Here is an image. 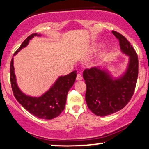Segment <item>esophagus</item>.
Listing matches in <instances>:
<instances>
[{"label": "esophagus", "mask_w": 149, "mask_h": 149, "mask_svg": "<svg viewBox=\"0 0 149 149\" xmlns=\"http://www.w3.org/2000/svg\"><path fill=\"white\" fill-rule=\"evenodd\" d=\"M82 79H83L82 76H81L80 73H78V74L77 75V76H76V80H77V81H81Z\"/></svg>", "instance_id": "obj_1"}]
</instances>
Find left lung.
I'll list each match as a JSON object with an SVG mask.
<instances>
[{"mask_svg": "<svg viewBox=\"0 0 149 149\" xmlns=\"http://www.w3.org/2000/svg\"><path fill=\"white\" fill-rule=\"evenodd\" d=\"M112 34L120 41V50L128 56L125 70L117 76L102 67L86 69L83 76L86 81V101L88 108L100 117L115 113L127 105L133 95L138 77L139 61L130 42L118 32Z\"/></svg>", "mask_w": 149, "mask_h": 149, "instance_id": "1", "label": "left lung"}]
</instances>
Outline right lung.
I'll list each match as a JSON object with an SVG mask.
<instances>
[{"label": "right lung", "mask_w": 149, "mask_h": 149, "mask_svg": "<svg viewBox=\"0 0 149 149\" xmlns=\"http://www.w3.org/2000/svg\"><path fill=\"white\" fill-rule=\"evenodd\" d=\"M40 34L34 33L29 35L22 43L14 54L15 56L20 50L28 45L34 37H40ZM10 81L14 96L18 102L29 113L43 120H52L58 117L63 112L66 105L67 94L74 84L77 71H74L65 76H60L52 86L39 97L31 96L22 92L19 88L16 79L14 68V58L10 63Z\"/></svg>", "instance_id": "1"}]
</instances>
